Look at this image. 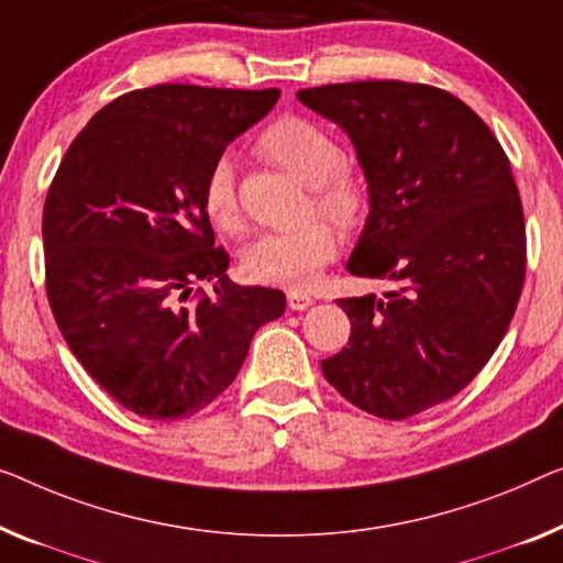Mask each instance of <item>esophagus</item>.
<instances>
[{
  "instance_id": "obj_1",
  "label": "esophagus",
  "mask_w": 563,
  "mask_h": 563,
  "mask_svg": "<svg viewBox=\"0 0 563 563\" xmlns=\"http://www.w3.org/2000/svg\"><path fill=\"white\" fill-rule=\"evenodd\" d=\"M285 296H288V308L290 310H306L308 306H313V298H310V292H306V290L290 288L288 292H285Z\"/></svg>"
}]
</instances>
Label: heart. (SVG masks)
Listing matches in <instances>:
<instances>
[{
  "label": "heart",
  "mask_w": 563,
  "mask_h": 563,
  "mask_svg": "<svg viewBox=\"0 0 563 563\" xmlns=\"http://www.w3.org/2000/svg\"><path fill=\"white\" fill-rule=\"evenodd\" d=\"M257 154L283 166L298 181L313 189V207L341 230H354L368 214V187L362 174L349 169L343 148L321 125L285 115L257 136ZM201 207L214 228L238 232L242 212L238 176L230 158H217L201 184ZM339 253V238L323 222L296 232H267L242 253V273L263 285H285L303 290Z\"/></svg>",
  "instance_id": "b5f03b06"
}]
</instances>
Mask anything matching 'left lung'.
Wrapping results in <instances>:
<instances>
[{
    "mask_svg": "<svg viewBox=\"0 0 563 563\" xmlns=\"http://www.w3.org/2000/svg\"><path fill=\"white\" fill-rule=\"evenodd\" d=\"M298 100L346 131L368 184L346 271L397 285L335 300L351 335L323 376L364 412L407 419L465 389L516 313L526 228L510 162L473 108L422 82H339Z\"/></svg>",
    "mask_w": 563,
    "mask_h": 563,
    "instance_id": "8db88e82",
    "label": "left lung"
}]
</instances>
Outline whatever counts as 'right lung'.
Listing matches in <instances>:
<instances>
[{"mask_svg":"<svg viewBox=\"0 0 563 563\" xmlns=\"http://www.w3.org/2000/svg\"><path fill=\"white\" fill-rule=\"evenodd\" d=\"M280 90L154 86L115 98L60 162L42 212L47 298L63 339L111 397L184 419L220 397L285 296L228 278L201 184ZM216 283L212 297L190 285Z\"/></svg>","mask_w":563,"mask_h":563,"instance_id":"obj_1","label":"right lung"}]
</instances>
